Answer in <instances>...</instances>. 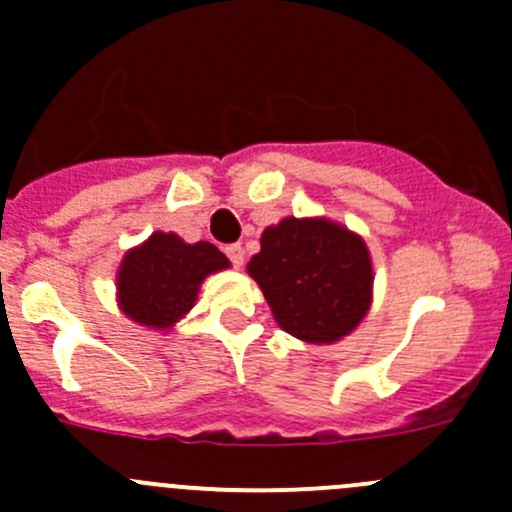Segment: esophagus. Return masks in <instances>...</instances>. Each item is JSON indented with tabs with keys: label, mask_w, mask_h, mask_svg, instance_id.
<instances>
[{
	"label": "esophagus",
	"mask_w": 512,
	"mask_h": 512,
	"mask_svg": "<svg viewBox=\"0 0 512 512\" xmlns=\"http://www.w3.org/2000/svg\"><path fill=\"white\" fill-rule=\"evenodd\" d=\"M224 252H227V257L232 260L234 267L245 265V247H242V245H229Z\"/></svg>",
	"instance_id": "esophagus-1"
}]
</instances>
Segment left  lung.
<instances>
[{
	"label": "left lung",
	"instance_id": "left-lung-1",
	"mask_svg": "<svg viewBox=\"0 0 512 512\" xmlns=\"http://www.w3.org/2000/svg\"><path fill=\"white\" fill-rule=\"evenodd\" d=\"M247 272L275 323L315 346H331L356 331L374 303V262L364 237L328 217L270 224Z\"/></svg>",
	"mask_w": 512,
	"mask_h": 512
}]
</instances>
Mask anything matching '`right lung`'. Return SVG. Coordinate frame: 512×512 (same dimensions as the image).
I'll list each match as a JSON object with an SVG mask.
<instances>
[{"instance_id":"right-lung-1","label":"right lung","mask_w":512,"mask_h":512,"mask_svg":"<svg viewBox=\"0 0 512 512\" xmlns=\"http://www.w3.org/2000/svg\"><path fill=\"white\" fill-rule=\"evenodd\" d=\"M229 260L212 242H184L176 232H154L123 255L116 303L128 321L148 331H171L194 308L199 288Z\"/></svg>"}]
</instances>
